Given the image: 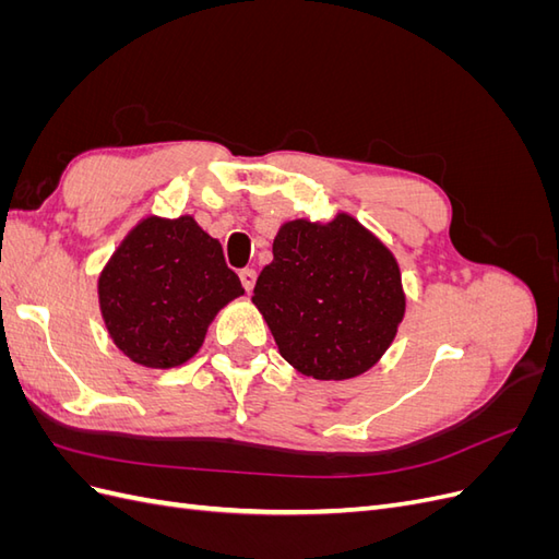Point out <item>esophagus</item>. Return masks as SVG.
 Masks as SVG:
<instances>
[{"instance_id": "obj_1", "label": "esophagus", "mask_w": 559, "mask_h": 559, "mask_svg": "<svg viewBox=\"0 0 559 559\" xmlns=\"http://www.w3.org/2000/svg\"><path fill=\"white\" fill-rule=\"evenodd\" d=\"M240 282H242V286H245L247 292H251V289H253V284H257V270L245 267L242 273H240Z\"/></svg>"}]
</instances>
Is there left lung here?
Segmentation results:
<instances>
[{
    "label": "left lung",
    "mask_w": 559,
    "mask_h": 559,
    "mask_svg": "<svg viewBox=\"0 0 559 559\" xmlns=\"http://www.w3.org/2000/svg\"><path fill=\"white\" fill-rule=\"evenodd\" d=\"M251 300L282 357L314 380L373 368L405 314L396 257L347 212L331 222H284Z\"/></svg>",
    "instance_id": "1"
}]
</instances>
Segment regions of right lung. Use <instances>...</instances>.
Returning <instances> with one entry per match:
<instances>
[{
  "mask_svg": "<svg viewBox=\"0 0 559 559\" xmlns=\"http://www.w3.org/2000/svg\"><path fill=\"white\" fill-rule=\"evenodd\" d=\"M242 294L222 242L191 214L144 216L97 277L114 345L130 361L163 370L193 359L218 310Z\"/></svg>",
  "mask_w": 559,
  "mask_h": 559,
  "instance_id": "1",
  "label": "right lung"
}]
</instances>
